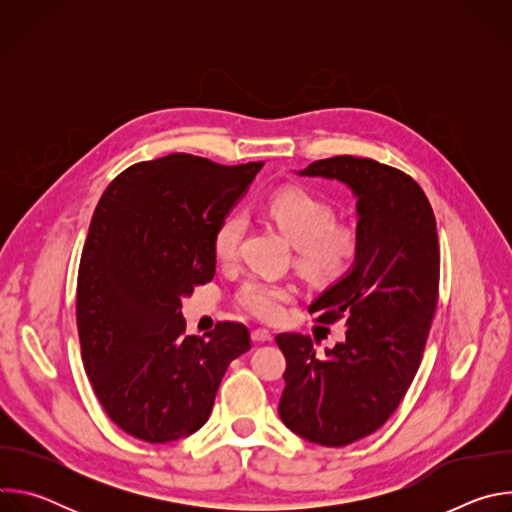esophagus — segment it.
Segmentation results:
<instances>
[{"label": "esophagus", "instance_id": "obj_1", "mask_svg": "<svg viewBox=\"0 0 512 512\" xmlns=\"http://www.w3.org/2000/svg\"><path fill=\"white\" fill-rule=\"evenodd\" d=\"M251 338H253L255 342H269V340H273V332L267 330V328H255V330L251 332Z\"/></svg>", "mask_w": 512, "mask_h": 512}]
</instances>
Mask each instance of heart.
I'll return each instance as SVG.
<instances>
[{
	"label": "heart",
	"instance_id": "heart-1",
	"mask_svg": "<svg viewBox=\"0 0 512 512\" xmlns=\"http://www.w3.org/2000/svg\"><path fill=\"white\" fill-rule=\"evenodd\" d=\"M267 214L298 245V263L308 275L332 281L354 265L360 233L352 225L336 223L332 202L304 188H287L269 198ZM243 233L245 218L241 214H229L218 223L212 235V253L218 263L229 265L237 259ZM294 296L296 289L291 283L251 275L241 283L237 302L253 316L273 320Z\"/></svg>",
	"mask_w": 512,
	"mask_h": 512
}]
</instances>
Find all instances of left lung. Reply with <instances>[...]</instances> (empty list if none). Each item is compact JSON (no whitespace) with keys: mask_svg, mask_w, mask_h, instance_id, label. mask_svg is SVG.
I'll use <instances>...</instances> for the list:
<instances>
[{"mask_svg":"<svg viewBox=\"0 0 512 512\" xmlns=\"http://www.w3.org/2000/svg\"><path fill=\"white\" fill-rule=\"evenodd\" d=\"M300 176L352 190L360 251L308 308L324 326L344 320V340L318 356L310 336H275L287 362L277 411L304 440L342 448L395 413L419 369L440 291V241L425 192L397 168L334 156Z\"/></svg>","mask_w":512,"mask_h":512,"instance_id":"8db88e82","label":"left lung"}]
</instances>
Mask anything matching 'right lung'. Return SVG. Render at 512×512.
Instances as JSON below:
<instances>
[{"label": "right lung", "mask_w": 512, "mask_h": 512, "mask_svg": "<svg viewBox=\"0 0 512 512\" xmlns=\"http://www.w3.org/2000/svg\"><path fill=\"white\" fill-rule=\"evenodd\" d=\"M263 168L190 154L139 162L103 192L83 247L77 326L85 371L109 419L150 444L200 429L247 326L188 336L182 300L214 277L212 235Z\"/></svg>", "instance_id": "1"}]
</instances>
